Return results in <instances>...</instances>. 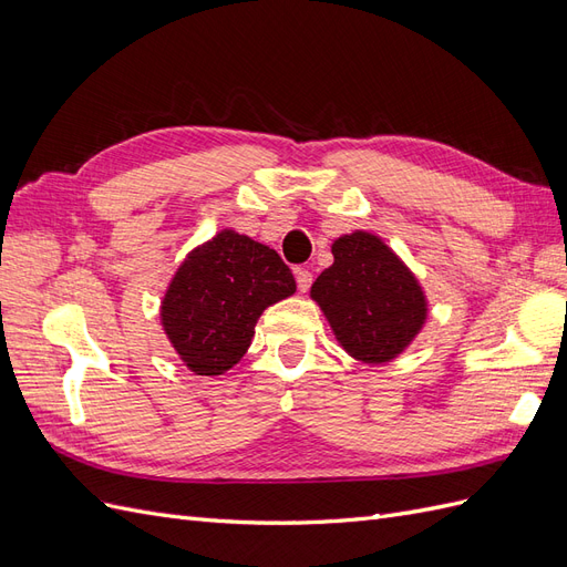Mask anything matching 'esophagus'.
<instances>
[{
	"mask_svg": "<svg viewBox=\"0 0 567 567\" xmlns=\"http://www.w3.org/2000/svg\"><path fill=\"white\" fill-rule=\"evenodd\" d=\"M296 281H298L300 293H307V290H310V286H312V271L298 267L296 269Z\"/></svg>",
	"mask_w": 567,
	"mask_h": 567,
	"instance_id": "obj_1",
	"label": "esophagus"
}]
</instances>
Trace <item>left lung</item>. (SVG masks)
<instances>
[{
  "instance_id": "left-lung-1",
  "label": "left lung",
  "mask_w": 567,
  "mask_h": 567,
  "mask_svg": "<svg viewBox=\"0 0 567 567\" xmlns=\"http://www.w3.org/2000/svg\"><path fill=\"white\" fill-rule=\"evenodd\" d=\"M333 265L312 284L331 329L348 354L367 364L398 357L427 317L423 290L379 236L346 234L333 241Z\"/></svg>"
}]
</instances>
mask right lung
I'll list each match as a JSON object with an SVG mask.
<instances>
[{
    "instance_id": "obj_1",
    "label": "right lung",
    "mask_w": 567,
    "mask_h": 567,
    "mask_svg": "<svg viewBox=\"0 0 567 567\" xmlns=\"http://www.w3.org/2000/svg\"><path fill=\"white\" fill-rule=\"evenodd\" d=\"M296 293L277 250L231 229L186 255L161 305L163 329L198 375L229 371L250 348L269 305Z\"/></svg>"
}]
</instances>
